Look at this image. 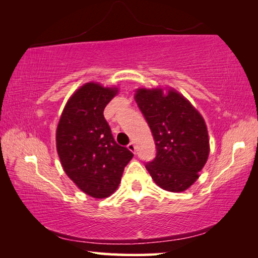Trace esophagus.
I'll return each instance as SVG.
<instances>
[{"instance_id": "obj_1", "label": "esophagus", "mask_w": 258, "mask_h": 258, "mask_svg": "<svg viewBox=\"0 0 258 258\" xmlns=\"http://www.w3.org/2000/svg\"><path fill=\"white\" fill-rule=\"evenodd\" d=\"M127 148H128L130 151H132V152H134V154H135V150H137V147H135V143H134V142L128 143Z\"/></svg>"}]
</instances>
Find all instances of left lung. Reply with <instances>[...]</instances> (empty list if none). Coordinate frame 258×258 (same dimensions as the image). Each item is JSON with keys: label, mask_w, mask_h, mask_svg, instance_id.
Segmentation results:
<instances>
[{"label": "left lung", "mask_w": 258, "mask_h": 258, "mask_svg": "<svg viewBox=\"0 0 258 258\" xmlns=\"http://www.w3.org/2000/svg\"><path fill=\"white\" fill-rule=\"evenodd\" d=\"M140 110L154 135L157 154L146 168L161 189L182 192L199 177L209 155L207 126L203 116L177 91L138 89Z\"/></svg>", "instance_id": "obj_1"}]
</instances>
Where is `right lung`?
<instances>
[{"instance_id": "1", "label": "right lung", "mask_w": 258, "mask_h": 258, "mask_svg": "<svg viewBox=\"0 0 258 258\" xmlns=\"http://www.w3.org/2000/svg\"><path fill=\"white\" fill-rule=\"evenodd\" d=\"M117 87L86 83L74 93L56 127V151L68 177L93 198L109 197L118 187L133 154L115 141L103 110Z\"/></svg>"}]
</instances>
